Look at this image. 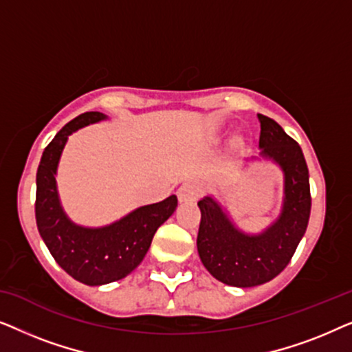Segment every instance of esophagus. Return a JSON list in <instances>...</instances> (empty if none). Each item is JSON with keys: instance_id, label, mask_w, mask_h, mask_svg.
Masks as SVG:
<instances>
[{"instance_id": "1", "label": "esophagus", "mask_w": 352, "mask_h": 352, "mask_svg": "<svg viewBox=\"0 0 352 352\" xmlns=\"http://www.w3.org/2000/svg\"><path fill=\"white\" fill-rule=\"evenodd\" d=\"M200 197V187L195 182H184L177 189V199L179 201H195Z\"/></svg>"}]
</instances>
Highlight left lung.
I'll return each mask as SVG.
<instances>
[{"instance_id": "8db88e82", "label": "left lung", "mask_w": 352, "mask_h": 352, "mask_svg": "<svg viewBox=\"0 0 352 352\" xmlns=\"http://www.w3.org/2000/svg\"><path fill=\"white\" fill-rule=\"evenodd\" d=\"M259 157L283 173L280 214L258 234L245 232L213 195L199 201L201 221L197 235L199 256L211 276L230 287L263 285L278 276L295 253L309 223V171L296 141L272 118L258 113Z\"/></svg>"}]
</instances>
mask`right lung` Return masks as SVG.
<instances>
[{
	"label": "right lung",
	"mask_w": 352,
	"mask_h": 352,
	"mask_svg": "<svg viewBox=\"0 0 352 352\" xmlns=\"http://www.w3.org/2000/svg\"><path fill=\"white\" fill-rule=\"evenodd\" d=\"M100 112L81 113L65 124L43 152L36 171L35 216L43 242L64 271L85 285L99 287L133 272L151 248L157 229L175 213L176 195L144 205L102 228L72 221L57 192V166L72 133L107 120Z\"/></svg>",
	"instance_id": "1"
}]
</instances>
